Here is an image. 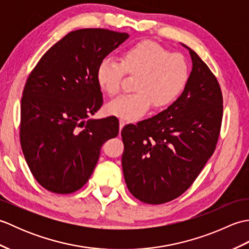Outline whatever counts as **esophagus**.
Segmentation results:
<instances>
[{
  "label": "esophagus",
  "instance_id": "obj_1",
  "mask_svg": "<svg viewBox=\"0 0 249 249\" xmlns=\"http://www.w3.org/2000/svg\"><path fill=\"white\" fill-rule=\"evenodd\" d=\"M119 123H120V129H122L125 126V121L124 120H120Z\"/></svg>",
  "mask_w": 249,
  "mask_h": 249
}]
</instances>
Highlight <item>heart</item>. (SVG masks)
<instances>
[{
    "instance_id": "b5f03b06",
    "label": "heart",
    "mask_w": 249,
    "mask_h": 249,
    "mask_svg": "<svg viewBox=\"0 0 249 249\" xmlns=\"http://www.w3.org/2000/svg\"><path fill=\"white\" fill-rule=\"evenodd\" d=\"M135 77L134 94L110 102L106 111L116 118L135 121L153 105L162 109L171 105L186 86L189 77L188 62L181 53H170L150 40L130 47L120 62L106 57L99 63L96 80L100 89L112 97L120 92L123 77Z\"/></svg>"
}]
</instances>
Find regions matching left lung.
<instances>
[{
    "label": "left lung",
    "mask_w": 249,
    "mask_h": 249,
    "mask_svg": "<svg viewBox=\"0 0 249 249\" xmlns=\"http://www.w3.org/2000/svg\"><path fill=\"white\" fill-rule=\"evenodd\" d=\"M183 46L193 68L181 96L157 115L121 131L125 182L144 203H166L186 192L219 137L223 95L217 79L194 50Z\"/></svg>",
    "instance_id": "1"
}]
</instances>
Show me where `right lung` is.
Segmentation results:
<instances>
[{"label": "right lung", "mask_w": 249, "mask_h": 249, "mask_svg": "<svg viewBox=\"0 0 249 249\" xmlns=\"http://www.w3.org/2000/svg\"><path fill=\"white\" fill-rule=\"evenodd\" d=\"M127 33L105 29L72 31L41 56L21 98L20 142L41 186L71 194L86 184L106 141L119 134L115 116L89 118L103 105L99 63Z\"/></svg>", "instance_id": "1"}]
</instances>
